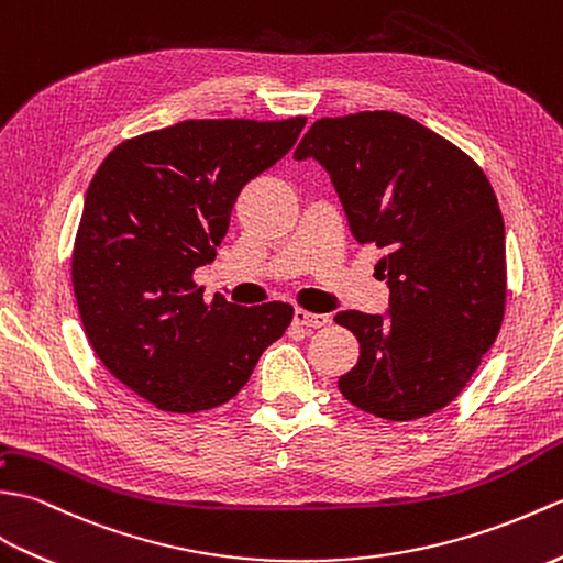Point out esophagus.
Segmentation results:
<instances>
[{
	"mask_svg": "<svg viewBox=\"0 0 563 563\" xmlns=\"http://www.w3.org/2000/svg\"><path fill=\"white\" fill-rule=\"evenodd\" d=\"M294 322L298 328H308V330H318L324 328V324L330 322V316H320V313H310V310L298 308L294 313Z\"/></svg>",
	"mask_w": 563,
	"mask_h": 563,
	"instance_id": "esophagus-1",
	"label": "esophagus"
}]
</instances>
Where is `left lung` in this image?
Instances as JSON below:
<instances>
[{
  "label": "left lung",
  "mask_w": 563,
  "mask_h": 563,
  "mask_svg": "<svg viewBox=\"0 0 563 563\" xmlns=\"http://www.w3.org/2000/svg\"><path fill=\"white\" fill-rule=\"evenodd\" d=\"M294 158L330 173L354 239L380 250L387 316L342 310L361 354L340 378L354 407L390 421L451 405L504 322L506 231L484 170L399 112L322 118Z\"/></svg>",
  "instance_id": "1"
}]
</instances>
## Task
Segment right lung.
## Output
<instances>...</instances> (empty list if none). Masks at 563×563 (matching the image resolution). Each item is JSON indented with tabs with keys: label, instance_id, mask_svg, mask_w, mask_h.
<instances>
[{
	"label": "right lung",
	"instance_id": "add662e5",
	"mask_svg": "<svg viewBox=\"0 0 563 563\" xmlns=\"http://www.w3.org/2000/svg\"><path fill=\"white\" fill-rule=\"evenodd\" d=\"M306 118L185 120L118 144L89 185L71 253L84 332L101 364L176 415L239 395L294 308L207 303L192 274L217 257L243 187L289 154Z\"/></svg>",
	"mask_w": 563,
	"mask_h": 563
}]
</instances>
